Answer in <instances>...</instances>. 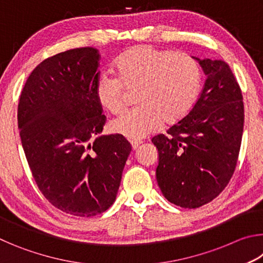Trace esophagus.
<instances>
[{
  "instance_id": "obj_1",
  "label": "esophagus",
  "mask_w": 263,
  "mask_h": 263,
  "mask_svg": "<svg viewBox=\"0 0 263 263\" xmlns=\"http://www.w3.org/2000/svg\"><path fill=\"white\" fill-rule=\"evenodd\" d=\"M141 144H142V141H140V140H132V141H131L132 149L136 151L138 147H139V146H140Z\"/></svg>"
}]
</instances>
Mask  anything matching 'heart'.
<instances>
[{
	"instance_id": "1",
	"label": "heart",
	"mask_w": 263,
	"mask_h": 263,
	"mask_svg": "<svg viewBox=\"0 0 263 263\" xmlns=\"http://www.w3.org/2000/svg\"><path fill=\"white\" fill-rule=\"evenodd\" d=\"M118 77L101 74L95 94L103 109L117 115L126 106L127 90L138 89L139 106L115 119L111 130L128 139H142L158 131L162 123L183 119L197 102L201 68L183 52L149 45L128 48L116 61Z\"/></svg>"
}]
</instances>
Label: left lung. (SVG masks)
Returning a JSON list of instances; mask_svg holds the SVG:
<instances>
[{"instance_id": "1", "label": "left lung", "mask_w": 263, "mask_h": 263, "mask_svg": "<svg viewBox=\"0 0 263 263\" xmlns=\"http://www.w3.org/2000/svg\"><path fill=\"white\" fill-rule=\"evenodd\" d=\"M206 75L193 110L167 135L155 136L157 181L169 202L196 209L216 198L232 177L241 145V89L222 60L198 59Z\"/></svg>"}]
</instances>
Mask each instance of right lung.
Segmentation results:
<instances>
[{"label":"right lung","instance_id":"right-lung-1","mask_svg":"<svg viewBox=\"0 0 263 263\" xmlns=\"http://www.w3.org/2000/svg\"><path fill=\"white\" fill-rule=\"evenodd\" d=\"M100 53L81 47L41 62L20 97V136L32 176L52 205L91 217L112 205L131 145L100 136L105 124L95 94Z\"/></svg>","mask_w":263,"mask_h":263}]
</instances>
